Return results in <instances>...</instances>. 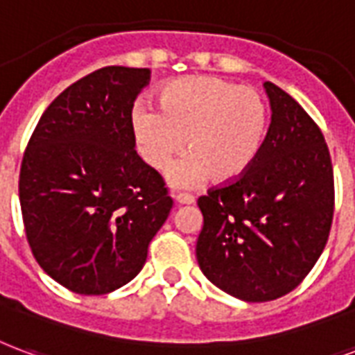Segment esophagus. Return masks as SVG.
<instances>
[{
  "mask_svg": "<svg viewBox=\"0 0 355 355\" xmlns=\"http://www.w3.org/2000/svg\"><path fill=\"white\" fill-rule=\"evenodd\" d=\"M175 199H177V203H180V205L196 203V198H193L191 193H178V196Z\"/></svg>",
  "mask_w": 355,
  "mask_h": 355,
  "instance_id": "obj_1",
  "label": "esophagus"
}]
</instances>
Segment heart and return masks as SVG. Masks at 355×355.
<instances>
[{"mask_svg": "<svg viewBox=\"0 0 355 355\" xmlns=\"http://www.w3.org/2000/svg\"><path fill=\"white\" fill-rule=\"evenodd\" d=\"M267 103L252 86L222 77L177 78L159 94V111L148 103L131 109V133L139 154L164 171L184 150L169 173L175 186H191L207 175L233 182L250 169L263 144Z\"/></svg>", "mask_w": 355, "mask_h": 355, "instance_id": "obj_1", "label": "heart"}]
</instances>
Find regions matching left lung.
Segmentation results:
<instances>
[{
    "instance_id": "1",
    "label": "left lung",
    "mask_w": 355,
    "mask_h": 355,
    "mask_svg": "<svg viewBox=\"0 0 355 355\" xmlns=\"http://www.w3.org/2000/svg\"><path fill=\"white\" fill-rule=\"evenodd\" d=\"M271 125L250 169L198 199V263L233 297L265 303L295 290L324 252L335 182L324 133L277 84L265 83Z\"/></svg>"
}]
</instances>
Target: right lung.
<instances>
[{"label": "right lung", "mask_w": 355, "mask_h": 355, "mask_svg": "<svg viewBox=\"0 0 355 355\" xmlns=\"http://www.w3.org/2000/svg\"><path fill=\"white\" fill-rule=\"evenodd\" d=\"M150 69L109 65L65 88L31 133L18 193L26 237L49 277L103 295L137 277L173 209L135 150L131 109Z\"/></svg>", "instance_id": "right-lung-1"}]
</instances>
